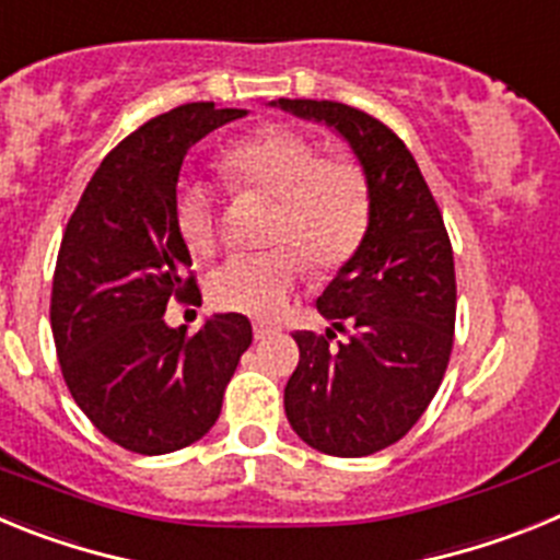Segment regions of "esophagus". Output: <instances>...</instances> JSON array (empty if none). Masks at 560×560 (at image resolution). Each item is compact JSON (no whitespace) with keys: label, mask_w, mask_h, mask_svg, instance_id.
Masks as SVG:
<instances>
[{"label":"esophagus","mask_w":560,"mask_h":560,"mask_svg":"<svg viewBox=\"0 0 560 560\" xmlns=\"http://www.w3.org/2000/svg\"><path fill=\"white\" fill-rule=\"evenodd\" d=\"M252 330H255V339H260V341L269 339V336L277 334L275 325H269V323H255V328H252Z\"/></svg>","instance_id":"esophagus-1"}]
</instances>
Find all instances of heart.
<instances>
[{
  "mask_svg": "<svg viewBox=\"0 0 560 560\" xmlns=\"http://www.w3.org/2000/svg\"><path fill=\"white\" fill-rule=\"evenodd\" d=\"M219 171L235 190L275 199L269 241L280 244L257 255H235L212 271V305L269 319L289 303L303 280L305 261L319 275L341 269L359 252L370 226L368 173L350 153H323L303 131L266 126L232 142ZM176 230L187 249L210 257L219 246L215 201L205 185H185L176 196Z\"/></svg>",
  "mask_w": 560,
  "mask_h": 560,
  "instance_id": "obj_1",
  "label": "heart"
}]
</instances>
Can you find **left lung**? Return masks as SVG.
Wrapping results in <instances>:
<instances>
[{
  "label": "left lung",
  "instance_id": "left-lung-1",
  "mask_svg": "<svg viewBox=\"0 0 560 560\" xmlns=\"http://www.w3.org/2000/svg\"><path fill=\"white\" fill-rule=\"evenodd\" d=\"M271 106L334 128L368 173V235L316 300L349 341L330 349V328L296 330L300 364L283 395L311 448L368 457L418 423L448 368L457 314L448 232L418 162L384 122L334 101Z\"/></svg>",
  "mask_w": 560,
  "mask_h": 560
}]
</instances>
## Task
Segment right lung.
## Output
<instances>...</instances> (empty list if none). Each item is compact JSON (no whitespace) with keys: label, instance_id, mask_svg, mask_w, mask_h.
Masks as SVG:
<instances>
[{"label":"right lung","instance_id":"1","mask_svg":"<svg viewBox=\"0 0 560 560\" xmlns=\"http://www.w3.org/2000/svg\"><path fill=\"white\" fill-rule=\"evenodd\" d=\"M244 114L185 103L128 133L61 237L49 323L63 381L97 432L128 452L156 457L205 438L252 345L244 314H212L192 336L165 323L173 296L201 300L189 293L192 260L176 230L182 162L201 137Z\"/></svg>","mask_w":560,"mask_h":560}]
</instances>
